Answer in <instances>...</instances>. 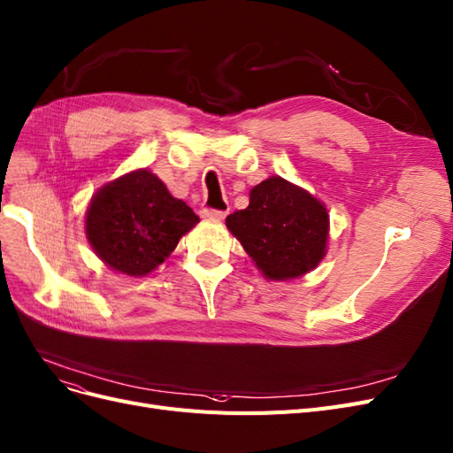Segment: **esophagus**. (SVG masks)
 Returning <instances> with one entry per match:
<instances>
[{"mask_svg": "<svg viewBox=\"0 0 453 453\" xmlns=\"http://www.w3.org/2000/svg\"><path fill=\"white\" fill-rule=\"evenodd\" d=\"M228 210H213V208H202L200 217L202 219H213V221H221L225 219Z\"/></svg>", "mask_w": 453, "mask_h": 453, "instance_id": "34e87169", "label": "esophagus"}]
</instances>
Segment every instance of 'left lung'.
<instances>
[{
    "mask_svg": "<svg viewBox=\"0 0 453 453\" xmlns=\"http://www.w3.org/2000/svg\"><path fill=\"white\" fill-rule=\"evenodd\" d=\"M226 226L258 270L273 280L311 272L326 253V208L279 176L253 187L249 206L230 213Z\"/></svg>",
    "mask_w": 453,
    "mask_h": 453,
    "instance_id": "left-lung-1",
    "label": "left lung"
}]
</instances>
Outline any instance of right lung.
Segmentation results:
<instances>
[{"label":"right lung","instance_id":"right-lung-1","mask_svg":"<svg viewBox=\"0 0 453 453\" xmlns=\"http://www.w3.org/2000/svg\"><path fill=\"white\" fill-rule=\"evenodd\" d=\"M196 223L198 215L157 176L134 170L91 198L86 234L103 262L136 277L157 268Z\"/></svg>","mask_w":453,"mask_h":453}]
</instances>
